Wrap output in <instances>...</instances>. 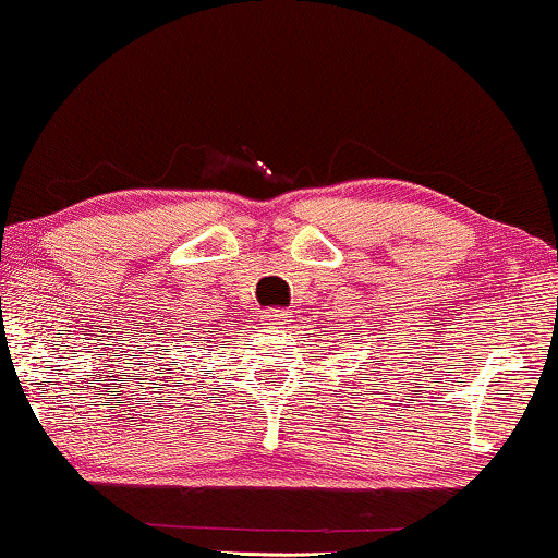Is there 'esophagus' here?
I'll return each mask as SVG.
<instances>
[{"label": "esophagus", "mask_w": 558, "mask_h": 558, "mask_svg": "<svg viewBox=\"0 0 558 558\" xmlns=\"http://www.w3.org/2000/svg\"><path fill=\"white\" fill-rule=\"evenodd\" d=\"M263 320H265V325H270V327H282V325H286V315L278 313V311H270V313L263 315Z\"/></svg>", "instance_id": "1"}]
</instances>
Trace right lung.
Instances as JSON below:
<instances>
[{"mask_svg": "<svg viewBox=\"0 0 558 558\" xmlns=\"http://www.w3.org/2000/svg\"><path fill=\"white\" fill-rule=\"evenodd\" d=\"M191 327H196V325H191ZM208 330H214V325H210V327H203V332H208Z\"/></svg>", "mask_w": 558, "mask_h": 558, "instance_id": "add662e5", "label": "right lung"}]
</instances>
